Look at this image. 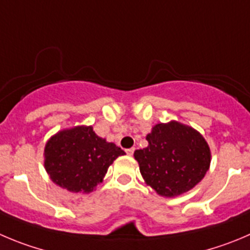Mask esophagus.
Wrapping results in <instances>:
<instances>
[{
  "label": "esophagus",
  "mask_w": 250,
  "mask_h": 250,
  "mask_svg": "<svg viewBox=\"0 0 250 250\" xmlns=\"http://www.w3.org/2000/svg\"><path fill=\"white\" fill-rule=\"evenodd\" d=\"M125 153L128 154V155H133V153H134V148H129L125 150Z\"/></svg>",
  "instance_id": "esophagus-1"
}]
</instances>
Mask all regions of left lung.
<instances>
[{
    "mask_svg": "<svg viewBox=\"0 0 250 250\" xmlns=\"http://www.w3.org/2000/svg\"><path fill=\"white\" fill-rule=\"evenodd\" d=\"M146 141L149 146L134 151V158L146 183L159 195L172 197L191 190L208 170V144L188 125L160 123Z\"/></svg>",
    "mask_w": 250,
    "mask_h": 250,
    "instance_id": "1",
    "label": "left lung"
}]
</instances>
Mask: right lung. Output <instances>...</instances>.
Here are the masks:
<instances>
[{
	"mask_svg": "<svg viewBox=\"0 0 250 250\" xmlns=\"http://www.w3.org/2000/svg\"><path fill=\"white\" fill-rule=\"evenodd\" d=\"M44 155V167L57 185L72 192H90L125 151L100 138L92 127H75L55 134L46 143Z\"/></svg>",
	"mask_w": 250,
	"mask_h": 250,
	"instance_id": "1",
	"label": "right lung"
}]
</instances>
